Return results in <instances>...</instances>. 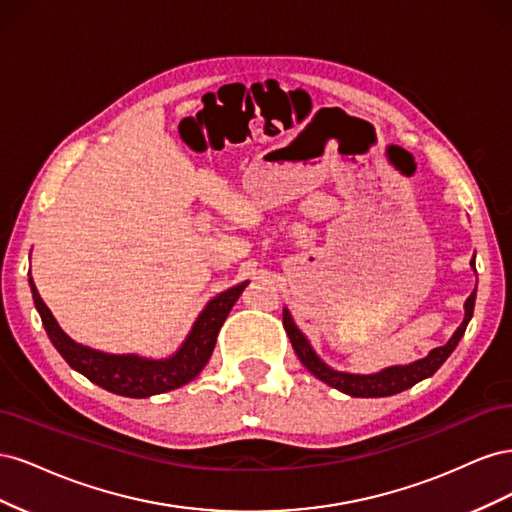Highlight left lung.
<instances>
[{"instance_id":"left-lung-1","label":"left lung","mask_w":512,"mask_h":512,"mask_svg":"<svg viewBox=\"0 0 512 512\" xmlns=\"http://www.w3.org/2000/svg\"><path fill=\"white\" fill-rule=\"evenodd\" d=\"M470 265L474 267V258H472ZM474 301H476V288L466 301V318H463V322L459 324V329L453 333V337L448 339L444 346L433 348L425 356V359H418L410 365L386 367V369L378 371V374H369V376L346 374V371H337V369H333V367L324 363L320 356L314 352V348L309 346L307 337L299 331L297 324H294L288 309H284V329L290 337V344H292L294 352H297V356H299V361L324 384H329V386H333V389L342 391L350 397H389V395H397L401 391H406V389H410V386H414L416 382H421V380L436 374V371L442 367V363L457 348L463 333H466L468 322L474 314Z\"/></svg>"}]
</instances>
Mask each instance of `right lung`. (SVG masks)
<instances>
[{
	"instance_id": "add662e5",
	"label": "right lung",
	"mask_w": 512,
	"mask_h": 512,
	"mask_svg": "<svg viewBox=\"0 0 512 512\" xmlns=\"http://www.w3.org/2000/svg\"><path fill=\"white\" fill-rule=\"evenodd\" d=\"M29 286H32L34 303L44 329L49 333V339L72 369L115 395L145 399L151 395L179 389V386L192 382L203 371V367L211 359L215 339H218L222 324L230 314L232 305L241 297L247 282H241L224 290L218 297H213L196 318L194 327L181 348L173 356L160 361L143 359V356L136 354H106L83 344H76L74 339L61 331L51 309L40 299L32 277H29Z\"/></svg>"
}]
</instances>
